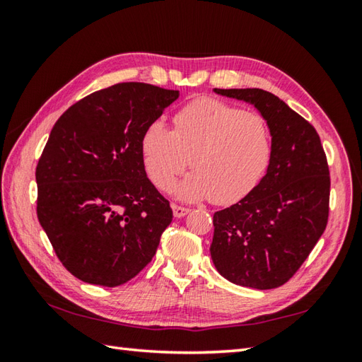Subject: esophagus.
Wrapping results in <instances>:
<instances>
[{"label":"esophagus","instance_id":"obj_1","mask_svg":"<svg viewBox=\"0 0 362 362\" xmlns=\"http://www.w3.org/2000/svg\"><path fill=\"white\" fill-rule=\"evenodd\" d=\"M189 213V209H185V206H179V205H173V214L174 218H183Z\"/></svg>","mask_w":362,"mask_h":362}]
</instances>
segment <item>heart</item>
<instances>
[{"label": "heart", "mask_w": 362, "mask_h": 362, "mask_svg": "<svg viewBox=\"0 0 362 362\" xmlns=\"http://www.w3.org/2000/svg\"><path fill=\"white\" fill-rule=\"evenodd\" d=\"M143 161L152 182L166 189L189 163L194 171L171 188L185 202L211 197L240 201L258 185L272 156L267 121L213 98L189 103L174 117V130L161 121L146 129Z\"/></svg>", "instance_id": "obj_1"}]
</instances>
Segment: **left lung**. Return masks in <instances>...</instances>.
<instances>
[{
  "mask_svg": "<svg viewBox=\"0 0 362 362\" xmlns=\"http://www.w3.org/2000/svg\"><path fill=\"white\" fill-rule=\"evenodd\" d=\"M255 107L272 135V156L258 185L213 216L210 253L235 284L274 289L286 283L324 233L329 171L320 138L308 121L261 88H214Z\"/></svg>",
  "mask_w": 362,
  "mask_h": 362,
  "instance_id": "8db88e82",
  "label": "left lung"
}]
</instances>
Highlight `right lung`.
<instances>
[{
	"mask_svg": "<svg viewBox=\"0 0 362 362\" xmlns=\"http://www.w3.org/2000/svg\"><path fill=\"white\" fill-rule=\"evenodd\" d=\"M179 90L122 82L71 105L35 169L37 216L76 279L115 288L143 271L171 224L146 175L141 140Z\"/></svg>",
	"mask_w": 362,
	"mask_h": 362,
	"instance_id": "right-lung-1",
	"label": "right lung"
}]
</instances>
